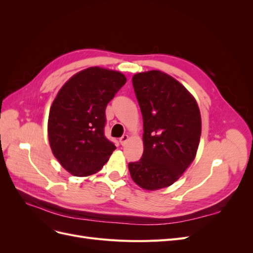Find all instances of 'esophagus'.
<instances>
[{
  "label": "esophagus",
  "instance_id": "obj_1",
  "mask_svg": "<svg viewBox=\"0 0 253 253\" xmlns=\"http://www.w3.org/2000/svg\"><path fill=\"white\" fill-rule=\"evenodd\" d=\"M127 139H128V136H127V135H124L122 137H120L119 142H120V144H121V145H125V144H126V142L127 141Z\"/></svg>",
  "mask_w": 253,
  "mask_h": 253
}]
</instances>
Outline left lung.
Here are the masks:
<instances>
[{"label":"left lung","instance_id":"8db88e82","mask_svg":"<svg viewBox=\"0 0 253 253\" xmlns=\"http://www.w3.org/2000/svg\"><path fill=\"white\" fill-rule=\"evenodd\" d=\"M143 118V154L128 164L132 179L145 190L171 186L193 162L200 144L202 119L186 87L160 71L132 78Z\"/></svg>","mask_w":253,"mask_h":253}]
</instances>
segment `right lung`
Returning <instances> with one entry per match:
<instances>
[{"instance_id": "right-lung-1", "label": "right lung", "mask_w": 253, "mask_h": 253, "mask_svg": "<svg viewBox=\"0 0 253 253\" xmlns=\"http://www.w3.org/2000/svg\"><path fill=\"white\" fill-rule=\"evenodd\" d=\"M126 82L121 73L96 66L76 74L59 90L49 111L48 139L71 174L97 173L116 149L104 136L105 109Z\"/></svg>"}]
</instances>
